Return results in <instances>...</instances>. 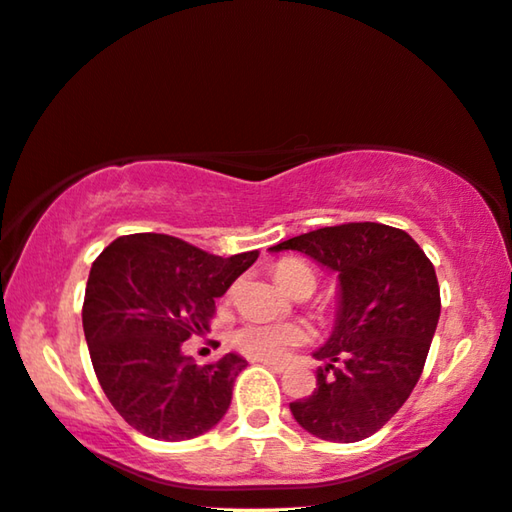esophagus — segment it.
<instances>
[{
	"mask_svg": "<svg viewBox=\"0 0 512 512\" xmlns=\"http://www.w3.org/2000/svg\"><path fill=\"white\" fill-rule=\"evenodd\" d=\"M257 363L266 365V368L273 370V372H278V375H280V372H285V365H282V363H276V361H257Z\"/></svg>",
	"mask_w": 512,
	"mask_h": 512,
	"instance_id": "1",
	"label": "esophagus"
}]
</instances>
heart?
Listing matches in <instances>:
<instances>
[{
    "label": "heart",
    "mask_w": 512,
    "mask_h": 512,
    "mask_svg": "<svg viewBox=\"0 0 512 512\" xmlns=\"http://www.w3.org/2000/svg\"><path fill=\"white\" fill-rule=\"evenodd\" d=\"M278 285L285 292H294L299 287H308L310 292L315 289V273L308 264L299 262V259H285L273 269ZM310 331L308 326L299 322L287 324H262L253 322L241 326L239 331L232 335V345L255 361H282L294 347L308 342Z\"/></svg>",
    "instance_id": "b5f03b06"
}]
</instances>
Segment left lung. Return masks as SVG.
<instances>
[{"instance_id": "8db88e82", "label": "left lung", "mask_w": 512, "mask_h": 512, "mask_svg": "<svg viewBox=\"0 0 512 512\" xmlns=\"http://www.w3.org/2000/svg\"><path fill=\"white\" fill-rule=\"evenodd\" d=\"M296 250L338 276L329 340L315 352L324 368L292 416L319 439L354 444L381 430L414 391L437 331V273L407 232L347 223L269 248Z\"/></svg>"}]
</instances>
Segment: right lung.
I'll list each match as a JSON object with an SVG mask.
<instances>
[{"mask_svg":"<svg viewBox=\"0 0 512 512\" xmlns=\"http://www.w3.org/2000/svg\"><path fill=\"white\" fill-rule=\"evenodd\" d=\"M259 257H218L167 234H128L91 264L82 326L103 393L144 437L195 439L227 414L246 358L197 365L181 352L209 331L216 299Z\"/></svg>","mask_w":512,"mask_h":512,"instance_id":"add662e5","label":"right lung"}]
</instances>
